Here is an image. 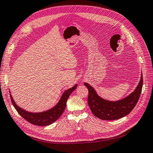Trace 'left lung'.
<instances>
[{
    "label": "left lung",
    "instance_id": "1",
    "mask_svg": "<svg viewBox=\"0 0 153 153\" xmlns=\"http://www.w3.org/2000/svg\"><path fill=\"white\" fill-rule=\"evenodd\" d=\"M143 74L141 80L135 90L127 97L120 101L110 102L101 98L88 83L85 85L88 90V104L90 110L96 117L102 120H115L127 116L137 103L141 94L143 87Z\"/></svg>",
    "mask_w": 153,
    "mask_h": 153
}]
</instances>
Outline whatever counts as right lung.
Segmentation results:
<instances>
[{"label":"right lung","mask_w":153,"mask_h":153,"mask_svg":"<svg viewBox=\"0 0 153 153\" xmlns=\"http://www.w3.org/2000/svg\"><path fill=\"white\" fill-rule=\"evenodd\" d=\"M76 86L77 85H75L72 88L65 90L58 104L54 108H53L48 111L41 112V113H30V112L25 111L23 109L18 107L15 104L13 98L10 94V99L12 104H13L14 107L18 111V113L24 119L28 121L30 123L35 125V126H46L55 122V121H57L61 117L62 114L63 113L65 108H66L68 98L69 97L70 94L73 92V91L75 90Z\"/></svg>","instance_id":"obj_1"}]
</instances>
